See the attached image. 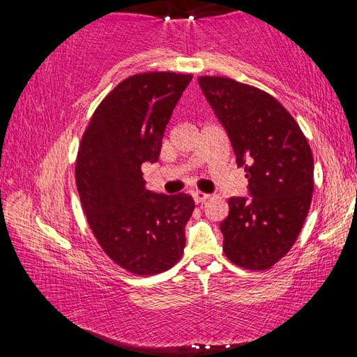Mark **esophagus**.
I'll return each instance as SVG.
<instances>
[{"label":"esophagus","mask_w":357,"mask_h":357,"mask_svg":"<svg viewBox=\"0 0 357 357\" xmlns=\"http://www.w3.org/2000/svg\"><path fill=\"white\" fill-rule=\"evenodd\" d=\"M192 197H193V200H195V203L198 204V203H204V202H206L211 195H209V193H204V192H198V190H197V192L192 193Z\"/></svg>","instance_id":"obj_1"}]
</instances>
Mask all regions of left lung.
<instances>
[{"mask_svg":"<svg viewBox=\"0 0 357 357\" xmlns=\"http://www.w3.org/2000/svg\"><path fill=\"white\" fill-rule=\"evenodd\" d=\"M198 83L249 179L250 198L228 200L223 252L241 268L269 269L291 249L309 214V142L287 108L261 89L227 77H200Z\"/></svg>","mask_w":357,"mask_h":357,"instance_id":"obj_1","label":"left lung"}]
</instances>
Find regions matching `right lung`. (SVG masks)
<instances>
[{
	"instance_id": "1",
	"label": "right lung",
	"mask_w": 357,
	"mask_h": 357,
	"mask_svg": "<svg viewBox=\"0 0 357 357\" xmlns=\"http://www.w3.org/2000/svg\"><path fill=\"white\" fill-rule=\"evenodd\" d=\"M190 80L174 72L126 78L96 108L78 148L77 189L89 227L107 255L132 274L164 273L183 257L193 198L148 190L142 165L159 160Z\"/></svg>"
}]
</instances>
